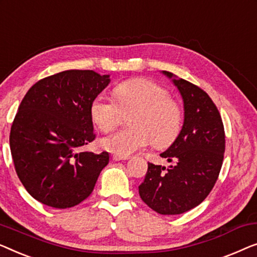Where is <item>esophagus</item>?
I'll list each match as a JSON object with an SVG mask.
<instances>
[{"label":"esophagus","mask_w":257,"mask_h":257,"mask_svg":"<svg viewBox=\"0 0 257 257\" xmlns=\"http://www.w3.org/2000/svg\"><path fill=\"white\" fill-rule=\"evenodd\" d=\"M113 160L116 161V162H118V161H127V160H129V156H120V155H114Z\"/></svg>","instance_id":"esophagus-1"}]
</instances>
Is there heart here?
<instances>
[{"mask_svg": "<svg viewBox=\"0 0 257 257\" xmlns=\"http://www.w3.org/2000/svg\"><path fill=\"white\" fill-rule=\"evenodd\" d=\"M113 99L97 95L92 101L91 116L103 132L113 129L130 113V128L111 133L100 140V146L110 153L128 156L147 147H169L179 135L183 124V111L179 104L170 99L165 88L149 79L127 80L114 89Z\"/></svg>", "mask_w": 257, "mask_h": 257, "instance_id": "1", "label": "heart"}]
</instances>
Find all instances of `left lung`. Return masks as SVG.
Listing matches in <instances>:
<instances>
[{
    "label": "left lung",
    "mask_w": 257,
    "mask_h": 257,
    "mask_svg": "<svg viewBox=\"0 0 257 257\" xmlns=\"http://www.w3.org/2000/svg\"><path fill=\"white\" fill-rule=\"evenodd\" d=\"M171 79L184 103V123L161 157L168 168L148 163L140 197L155 212L163 215L182 214L204 201L221 170L225 153V130L218 108L198 86L162 72Z\"/></svg>",
    "instance_id": "left-lung-1"
}]
</instances>
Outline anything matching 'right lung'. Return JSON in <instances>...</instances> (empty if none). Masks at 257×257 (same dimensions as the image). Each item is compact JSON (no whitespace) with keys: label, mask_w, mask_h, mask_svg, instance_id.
Here are the masks:
<instances>
[{"label":"right lung","mask_w":257,"mask_h":257,"mask_svg":"<svg viewBox=\"0 0 257 257\" xmlns=\"http://www.w3.org/2000/svg\"><path fill=\"white\" fill-rule=\"evenodd\" d=\"M110 75L70 70L42 79L22 100L12 130L10 150L25 190L42 204L68 208L85 200L109 154L77 149L95 139L92 101Z\"/></svg>","instance_id":"obj_1"}]
</instances>
